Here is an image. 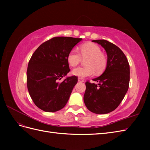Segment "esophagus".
I'll use <instances>...</instances> for the list:
<instances>
[{"label": "esophagus", "instance_id": "esophagus-1", "mask_svg": "<svg viewBox=\"0 0 150 150\" xmlns=\"http://www.w3.org/2000/svg\"><path fill=\"white\" fill-rule=\"evenodd\" d=\"M78 81H79V82H84V80L83 79V78H78Z\"/></svg>", "mask_w": 150, "mask_h": 150}]
</instances>
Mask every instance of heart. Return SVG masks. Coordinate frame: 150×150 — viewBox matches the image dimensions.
I'll return each instance as SVG.
<instances>
[{"label": "heart", "mask_w": 150, "mask_h": 150, "mask_svg": "<svg viewBox=\"0 0 150 150\" xmlns=\"http://www.w3.org/2000/svg\"><path fill=\"white\" fill-rule=\"evenodd\" d=\"M83 59L88 58L86 61V67H78L72 71V74L79 78H83L91 76L96 73L99 74L104 70L107 64L105 56L101 53V49L98 45L93 43H86L80 46V54L72 49L68 53L67 61L71 67L78 65Z\"/></svg>", "instance_id": "b5f03b06"}]
</instances>
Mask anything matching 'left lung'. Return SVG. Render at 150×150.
<instances>
[{"mask_svg": "<svg viewBox=\"0 0 150 150\" xmlns=\"http://www.w3.org/2000/svg\"><path fill=\"white\" fill-rule=\"evenodd\" d=\"M105 49L107 64L103 73L93 80L97 84L86 83L84 104L96 114L114 111L123 99L129 88V65L121 50L108 40H93Z\"/></svg>", "mask_w": 150, "mask_h": 150, "instance_id": "obj_1", "label": "left lung"}]
</instances>
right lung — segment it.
Segmentation results:
<instances>
[{"instance_id":"add662e5","label":"right lung","mask_w":150,"mask_h":150,"mask_svg":"<svg viewBox=\"0 0 150 150\" xmlns=\"http://www.w3.org/2000/svg\"><path fill=\"white\" fill-rule=\"evenodd\" d=\"M81 38L56 37L44 42L35 50L27 70V86L30 96L40 110L56 112L64 108L74 86L76 76L66 77L70 71L67 54Z\"/></svg>"}]
</instances>
